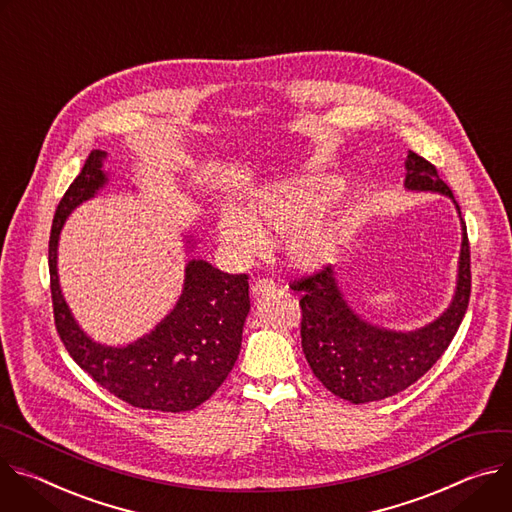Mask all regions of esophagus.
Here are the masks:
<instances>
[{"instance_id": "obj_1", "label": "esophagus", "mask_w": 512, "mask_h": 512, "mask_svg": "<svg viewBox=\"0 0 512 512\" xmlns=\"http://www.w3.org/2000/svg\"><path fill=\"white\" fill-rule=\"evenodd\" d=\"M272 291H276V285H274L272 280H268V278L256 280L254 285H252V293H254L256 297H260V295H268V293H272Z\"/></svg>"}]
</instances>
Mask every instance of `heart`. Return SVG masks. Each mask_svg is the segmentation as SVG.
Listing matches in <instances>:
<instances>
[{
    "label": "heart",
    "instance_id": "b5f03b06",
    "mask_svg": "<svg viewBox=\"0 0 512 512\" xmlns=\"http://www.w3.org/2000/svg\"><path fill=\"white\" fill-rule=\"evenodd\" d=\"M342 193L344 181L329 175L270 181L248 193L246 211L225 207L217 215L219 242L236 258H252L268 234H287V256L297 268H323L352 234L350 217L331 207Z\"/></svg>",
    "mask_w": 512,
    "mask_h": 512
}]
</instances>
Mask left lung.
I'll list each match as a JSON object with an SVG mask.
<instances>
[{"mask_svg": "<svg viewBox=\"0 0 512 512\" xmlns=\"http://www.w3.org/2000/svg\"><path fill=\"white\" fill-rule=\"evenodd\" d=\"M405 168L407 191L449 197L462 221L458 280L449 307L419 329L396 331L374 325L352 309L331 264L291 285L301 293V346L313 374L329 392L354 405L399 394L431 370L451 344L470 303V244L460 205L423 156L409 152Z\"/></svg>", "mask_w": 512, "mask_h": 512, "instance_id": "left-lung-1", "label": "left lung"}]
</instances>
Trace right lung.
Segmentation results:
<instances>
[{"label": "right lung", "mask_w": 512, "mask_h": 512, "mask_svg": "<svg viewBox=\"0 0 512 512\" xmlns=\"http://www.w3.org/2000/svg\"><path fill=\"white\" fill-rule=\"evenodd\" d=\"M105 152L93 150L56 207L50 242L54 323L71 358L105 390L138 409L183 413L199 407L232 372L250 313L248 276L227 274L205 260L185 266L183 293L150 333L128 346H103L79 327L59 282V238L67 217L107 185Z\"/></svg>", "instance_id": "add662e5"}]
</instances>
